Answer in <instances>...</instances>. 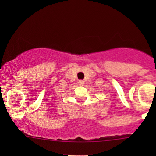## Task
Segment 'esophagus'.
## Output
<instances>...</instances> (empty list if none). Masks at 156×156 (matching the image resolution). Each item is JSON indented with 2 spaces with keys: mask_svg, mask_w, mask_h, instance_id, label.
<instances>
[{
  "mask_svg": "<svg viewBox=\"0 0 156 156\" xmlns=\"http://www.w3.org/2000/svg\"><path fill=\"white\" fill-rule=\"evenodd\" d=\"M78 84H79L80 85H83V84H84V81H83V80H79V81H78Z\"/></svg>",
  "mask_w": 156,
  "mask_h": 156,
  "instance_id": "obj_1",
  "label": "esophagus"
}]
</instances>
